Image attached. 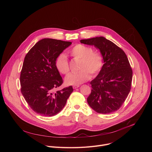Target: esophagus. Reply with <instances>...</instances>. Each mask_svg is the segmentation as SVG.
Wrapping results in <instances>:
<instances>
[{
    "instance_id": "esophagus-1",
    "label": "esophagus",
    "mask_w": 152,
    "mask_h": 152,
    "mask_svg": "<svg viewBox=\"0 0 152 152\" xmlns=\"http://www.w3.org/2000/svg\"><path fill=\"white\" fill-rule=\"evenodd\" d=\"M79 87V85H73V89H76V88H77Z\"/></svg>"
}]
</instances>
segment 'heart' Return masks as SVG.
<instances>
[{"label":"heart","instance_id":"obj_1","mask_svg":"<svg viewBox=\"0 0 152 152\" xmlns=\"http://www.w3.org/2000/svg\"><path fill=\"white\" fill-rule=\"evenodd\" d=\"M71 55L75 59H80L77 72L71 73L65 78L67 85H79L88 80L91 75L96 76L100 71L103 66V58L102 55L93 49L85 45H77L70 51ZM55 67L61 74L66 75L69 72V66L66 55L64 53L59 54L55 62Z\"/></svg>","mask_w":152,"mask_h":152}]
</instances>
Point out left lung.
<instances>
[{"mask_svg": "<svg viewBox=\"0 0 152 152\" xmlns=\"http://www.w3.org/2000/svg\"><path fill=\"white\" fill-rule=\"evenodd\" d=\"M80 42L99 49L104 63L97 77L90 82L92 90L87 98L88 104L100 114H110L119 110L131 91L132 79V70L126 55L103 37L81 39Z\"/></svg>", "mask_w": 152, "mask_h": 152, "instance_id": "left-lung-1", "label": "left lung"}]
</instances>
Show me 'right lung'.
<instances>
[{
    "label": "right lung",
    "instance_id": "obj_1",
    "mask_svg": "<svg viewBox=\"0 0 152 152\" xmlns=\"http://www.w3.org/2000/svg\"><path fill=\"white\" fill-rule=\"evenodd\" d=\"M72 43L52 38L42 39L25 58L20 74L21 92L31 109L39 115H56L73 91L70 86L53 92L63 82L55 67V60Z\"/></svg>",
    "mask_w": 152,
    "mask_h": 152
}]
</instances>
